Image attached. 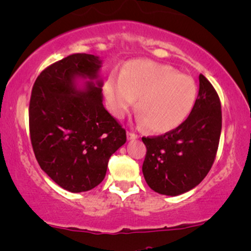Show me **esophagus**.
<instances>
[{"instance_id": "obj_1", "label": "esophagus", "mask_w": 251, "mask_h": 251, "mask_svg": "<svg viewBox=\"0 0 251 251\" xmlns=\"http://www.w3.org/2000/svg\"><path fill=\"white\" fill-rule=\"evenodd\" d=\"M138 134L133 133V132H127V139L128 140H133V139H138Z\"/></svg>"}]
</instances>
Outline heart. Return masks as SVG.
Segmentation results:
<instances>
[{
	"instance_id": "heart-1",
	"label": "heart",
	"mask_w": 251,
	"mask_h": 251,
	"mask_svg": "<svg viewBox=\"0 0 251 251\" xmlns=\"http://www.w3.org/2000/svg\"><path fill=\"white\" fill-rule=\"evenodd\" d=\"M102 90L108 110L117 118L123 117L138 98L139 118L154 133L180 126L198 98V85L191 76L151 60L128 63L120 75L108 76Z\"/></svg>"
}]
</instances>
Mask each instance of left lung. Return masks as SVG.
<instances>
[{
    "mask_svg": "<svg viewBox=\"0 0 251 251\" xmlns=\"http://www.w3.org/2000/svg\"><path fill=\"white\" fill-rule=\"evenodd\" d=\"M199 95L187 119L173 131L143 138L144 177L153 191L176 196L206 177L215 160L222 127L220 98L209 80L199 76Z\"/></svg>",
    "mask_w": 251,
    "mask_h": 251,
    "instance_id": "8db88e82",
    "label": "left lung"
}]
</instances>
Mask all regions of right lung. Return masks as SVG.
<instances>
[{
    "mask_svg": "<svg viewBox=\"0 0 251 251\" xmlns=\"http://www.w3.org/2000/svg\"><path fill=\"white\" fill-rule=\"evenodd\" d=\"M102 60L75 53L48 66L36 79L29 105L32 149L57 185L86 192L104 180L110 156L126 132L102 105Z\"/></svg>",
    "mask_w": 251,
    "mask_h": 251,
    "instance_id": "obj_1",
    "label": "right lung"
}]
</instances>
